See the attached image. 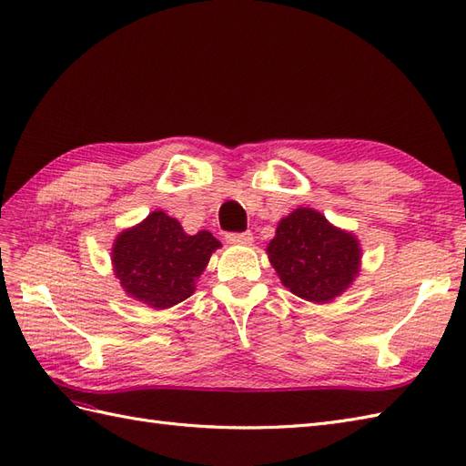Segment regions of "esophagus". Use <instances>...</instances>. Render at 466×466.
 Here are the masks:
<instances>
[{"mask_svg":"<svg viewBox=\"0 0 466 466\" xmlns=\"http://www.w3.org/2000/svg\"><path fill=\"white\" fill-rule=\"evenodd\" d=\"M254 236L252 232H230L226 234V242L230 244H252Z\"/></svg>","mask_w":466,"mask_h":466,"instance_id":"obj_1","label":"esophagus"}]
</instances>
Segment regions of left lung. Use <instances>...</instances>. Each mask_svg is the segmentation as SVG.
<instances>
[{"mask_svg": "<svg viewBox=\"0 0 466 466\" xmlns=\"http://www.w3.org/2000/svg\"><path fill=\"white\" fill-rule=\"evenodd\" d=\"M268 256L281 283L313 303H330L347 291L360 271L356 236L332 226L313 208H295L281 218Z\"/></svg>", "mask_w": 466, "mask_h": 466, "instance_id": "1", "label": "left lung"}]
</instances>
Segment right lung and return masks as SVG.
Wrapping results in <instances>:
<instances>
[{
  "label": "right lung",
  "mask_w": 466,
  "mask_h": 466,
  "mask_svg": "<svg viewBox=\"0 0 466 466\" xmlns=\"http://www.w3.org/2000/svg\"><path fill=\"white\" fill-rule=\"evenodd\" d=\"M220 242L210 232L188 236L178 220L155 210L134 228L117 234L112 248L114 276L124 291L153 309H169L195 293Z\"/></svg>",
  "instance_id": "add662e5"
}]
</instances>
